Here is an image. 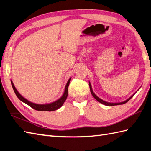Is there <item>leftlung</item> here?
Listing matches in <instances>:
<instances>
[{"label":"left lung","mask_w":151,"mask_h":151,"mask_svg":"<svg viewBox=\"0 0 151 151\" xmlns=\"http://www.w3.org/2000/svg\"><path fill=\"white\" fill-rule=\"evenodd\" d=\"M89 88H90V91H91V95H93V97L96 100H97L98 102H101V104H104V105H106V106H115V105H120V104H124V103H126V102H127L128 101H129L130 99L132 98L133 96L135 95V93L134 94H133L132 96H131V97H130L129 99H127L126 101H123V102H116V103H115V102H106V101H103L102 100V99H100L99 98V97H97V95H96L95 93H94V92H93V89H92V87H91V84L90 83H89Z\"/></svg>","instance_id":"left-lung-1"}]
</instances>
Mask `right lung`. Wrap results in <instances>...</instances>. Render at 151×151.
Instances as JSON below:
<instances>
[{"label":"right lung","instance_id":"1","mask_svg":"<svg viewBox=\"0 0 151 151\" xmlns=\"http://www.w3.org/2000/svg\"><path fill=\"white\" fill-rule=\"evenodd\" d=\"M70 79L71 78H70L68 81H67V84L65 85V90H64L63 94L62 95V97L59 98L58 100L54 101L52 102H50V103H48V104H36V103H34L32 102H30L28 100H27V99H25L24 97L19 93V91L17 90V89L15 88V86L13 83L12 81H11L12 83V88L14 89V91L15 92V93L16 96L18 97V99L22 101L24 103L28 104V106H30V107L34 108V110H38V111H52L56 110L60 108V107L62 106V105L63 104L64 102L65 101L67 97V95H68V87L69 85V83L70 81Z\"/></svg>","mask_w":151,"mask_h":151}]
</instances>
